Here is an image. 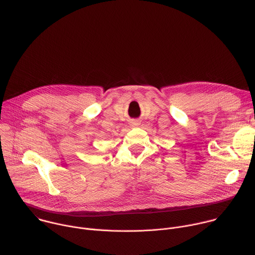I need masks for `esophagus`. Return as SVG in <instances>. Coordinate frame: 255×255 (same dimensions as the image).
I'll use <instances>...</instances> for the list:
<instances>
[{
    "label": "esophagus",
    "instance_id": "1",
    "mask_svg": "<svg viewBox=\"0 0 255 255\" xmlns=\"http://www.w3.org/2000/svg\"><path fill=\"white\" fill-rule=\"evenodd\" d=\"M131 128H136V127H139L140 126V123H139V121H132V122H130V125H129Z\"/></svg>",
    "mask_w": 255,
    "mask_h": 255
}]
</instances>
